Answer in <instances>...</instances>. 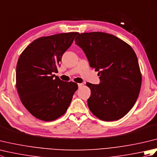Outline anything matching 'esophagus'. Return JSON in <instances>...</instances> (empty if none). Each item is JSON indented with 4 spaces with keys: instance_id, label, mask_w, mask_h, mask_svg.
<instances>
[{
    "instance_id": "esophagus-1",
    "label": "esophagus",
    "mask_w": 157,
    "mask_h": 157,
    "mask_svg": "<svg viewBox=\"0 0 157 157\" xmlns=\"http://www.w3.org/2000/svg\"><path fill=\"white\" fill-rule=\"evenodd\" d=\"M83 84H78V87H79V88H82V86H83Z\"/></svg>"
}]
</instances>
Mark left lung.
I'll use <instances>...</instances> for the list:
<instances>
[{"label":"left lung","instance_id":"1","mask_svg":"<svg viewBox=\"0 0 157 157\" xmlns=\"http://www.w3.org/2000/svg\"><path fill=\"white\" fill-rule=\"evenodd\" d=\"M75 42L101 79L97 85L86 84L91 90L88 99L90 111L105 121L122 118L134 106L141 88L142 74L134 51L122 40L105 32L82 33Z\"/></svg>","mask_w":157,"mask_h":157}]
</instances>
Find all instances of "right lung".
<instances>
[{"mask_svg": "<svg viewBox=\"0 0 157 157\" xmlns=\"http://www.w3.org/2000/svg\"><path fill=\"white\" fill-rule=\"evenodd\" d=\"M78 32L39 38L19 56L16 68V88L25 109L36 118L51 121L65 114L78 90L73 82H63L53 74L64 52Z\"/></svg>", "mask_w": 157, "mask_h": 157, "instance_id": "obj_1", "label": "right lung"}]
</instances>
